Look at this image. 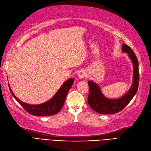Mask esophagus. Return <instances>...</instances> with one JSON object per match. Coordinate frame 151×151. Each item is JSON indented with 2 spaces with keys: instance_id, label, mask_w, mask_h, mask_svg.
<instances>
[{
  "instance_id": "34e87169",
  "label": "esophagus",
  "mask_w": 151,
  "mask_h": 151,
  "mask_svg": "<svg viewBox=\"0 0 151 151\" xmlns=\"http://www.w3.org/2000/svg\"><path fill=\"white\" fill-rule=\"evenodd\" d=\"M87 76H88V73H87L86 70H80L78 73V77L80 79H83L85 78H86Z\"/></svg>"
}]
</instances>
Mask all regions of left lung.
<instances>
[{
    "mask_svg": "<svg viewBox=\"0 0 151 151\" xmlns=\"http://www.w3.org/2000/svg\"><path fill=\"white\" fill-rule=\"evenodd\" d=\"M122 50L123 53H127L133 65L132 85L125 94L117 99L108 98L103 95L98 84L91 80L88 81L89 86L88 105L93 110L102 114H110L121 111L131 101L138 91L139 85L138 59L134 52L128 45L123 44Z\"/></svg>",
    "mask_w": 151,
    "mask_h": 151,
    "instance_id": "obj_1",
    "label": "left lung"
}]
</instances>
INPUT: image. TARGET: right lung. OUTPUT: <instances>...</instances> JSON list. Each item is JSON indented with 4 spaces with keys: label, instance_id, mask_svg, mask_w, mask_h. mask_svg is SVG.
<instances>
[{
    "label": "right lung",
    "instance_id": "1",
    "mask_svg": "<svg viewBox=\"0 0 151 151\" xmlns=\"http://www.w3.org/2000/svg\"><path fill=\"white\" fill-rule=\"evenodd\" d=\"M73 78H70L66 80L51 99L39 105H30L22 102L15 96L9 84L8 86L12 96L29 114L37 116H46L56 114L61 110L64 105L67 93L73 85Z\"/></svg>",
    "mask_w": 151,
    "mask_h": 151
}]
</instances>
